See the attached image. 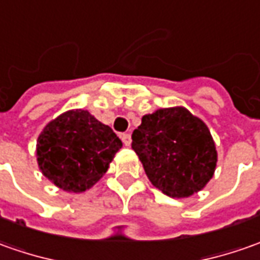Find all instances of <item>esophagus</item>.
<instances>
[{
    "label": "esophagus",
    "mask_w": 260,
    "mask_h": 260,
    "mask_svg": "<svg viewBox=\"0 0 260 260\" xmlns=\"http://www.w3.org/2000/svg\"><path fill=\"white\" fill-rule=\"evenodd\" d=\"M121 142L124 143V146H130V143H132V137H130V134L128 133H121Z\"/></svg>",
    "instance_id": "1"
}]
</instances>
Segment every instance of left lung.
Returning a JSON list of instances; mask_svg holds the SVG:
<instances>
[{
  "instance_id": "left-lung-1",
  "label": "left lung",
  "mask_w": 260,
  "mask_h": 260,
  "mask_svg": "<svg viewBox=\"0 0 260 260\" xmlns=\"http://www.w3.org/2000/svg\"><path fill=\"white\" fill-rule=\"evenodd\" d=\"M132 140L149 180L170 198L190 196L213 176L215 143L206 124L189 110L160 109L146 114Z\"/></svg>"
}]
</instances>
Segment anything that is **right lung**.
<instances>
[{"label": "right lung", "mask_w": 260, "mask_h": 260, "mask_svg": "<svg viewBox=\"0 0 260 260\" xmlns=\"http://www.w3.org/2000/svg\"><path fill=\"white\" fill-rule=\"evenodd\" d=\"M121 140L85 110H71L48 123L37 142L43 175L62 190L80 193L102 177Z\"/></svg>", "instance_id": "right-lung-1"}]
</instances>
